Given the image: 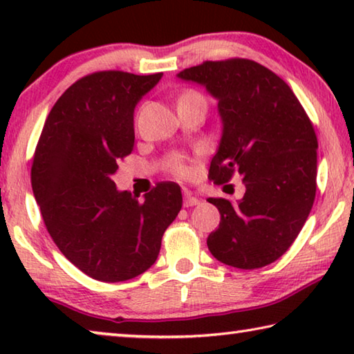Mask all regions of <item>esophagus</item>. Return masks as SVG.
Here are the masks:
<instances>
[{"label":"esophagus","mask_w":354,"mask_h":354,"mask_svg":"<svg viewBox=\"0 0 354 354\" xmlns=\"http://www.w3.org/2000/svg\"><path fill=\"white\" fill-rule=\"evenodd\" d=\"M200 203V200L196 198V196H194V195H190V194H187V195H184V207H192V206H196Z\"/></svg>","instance_id":"esophagus-1"}]
</instances>
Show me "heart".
Instances as JSON below:
<instances>
[{"label":"heart","instance_id":"obj_1","mask_svg":"<svg viewBox=\"0 0 354 354\" xmlns=\"http://www.w3.org/2000/svg\"><path fill=\"white\" fill-rule=\"evenodd\" d=\"M194 95H198V93H195V92H185L181 98H185V97H194ZM169 169L175 173L176 176H179V178H184V176H187L189 173H190V169L187 167V164L184 162L183 159H179V158H173V159H170V162H169Z\"/></svg>","mask_w":354,"mask_h":354}]
</instances>
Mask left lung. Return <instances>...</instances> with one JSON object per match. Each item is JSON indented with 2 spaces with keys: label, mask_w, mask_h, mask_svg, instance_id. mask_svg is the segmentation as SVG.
<instances>
[{
  "label": "left lung",
  "mask_w": 354,
  "mask_h": 354,
  "mask_svg": "<svg viewBox=\"0 0 354 354\" xmlns=\"http://www.w3.org/2000/svg\"><path fill=\"white\" fill-rule=\"evenodd\" d=\"M218 100L223 133L209 178L242 176L243 198H209L220 212L207 248L226 266L253 270L279 259L301 231L317 190V136L292 88L250 59L206 61L179 71Z\"/></svg>",
  "instance_id": "8db88e82"
}]
</instances>
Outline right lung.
I'll return each instance as SVG.
<instances>
[{
  "label": "right lung",
  "instance_id": "1",
  "mask_svg": "<svg viewBox=\"0 0 354 354\" xmlns=\"http://www.w3.org/2000/svg\"><path fill=\"white\" fill-rule=\"evenodd\" d=\"M160 77L118 70L81 77L53 106L35 147L31 184L46 230L73 266L103 283L147 272L183 206L175 183L156 184L140 201L112 181L134 148L136 104Z\"/></svg>",
  "mask_w": 354,
  "mask_h": 354
}]
</instances>
